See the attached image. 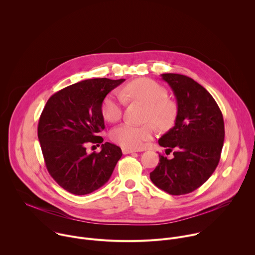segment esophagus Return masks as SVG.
Wrapping results in <instances>:
<instances>
[{
  "instance_id": "1",
  "label": "esophagus",
  "mask_w": 255,
  "mask_h": 255,
  "mask_svg": "<svg viewBox=\"0 0 255 255\" xmlns=\"http://www.w3.org/2000/svg\"><path fill=\"white\" fill-rule=\"evenodd\" d=\"M122 152H123V154H129V153H133V152H135V150H132V149H129V148H125V147H123V148H122Z\"/></svg>"
}]
</instances>
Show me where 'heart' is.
<instances>
[{"label": "heart", "mask_w": 255, "mask_h": 255, "mask_svg": "<svg viewBox=\"0 0 255 255\" xmlns=\"http://www.w3.org/2000/svg\"><path fill=\"white\" fill-rule=\"evenodd\" d=\"M123 95L146 106V121H152L163 130L173 126L177 117V106L167 98V91L162 85L151 79H137L126 85ZM123 106L124 99L121 94L110 93L102 103V115L109 122L118 121L123 113ZM154 132L155 128L152 123L144 125L124 123L111 130L110 138L125 148L139 149L144 146L145 142L153 138Z\"/></svg>", "instance_id": "obj_1"}]
</instances>
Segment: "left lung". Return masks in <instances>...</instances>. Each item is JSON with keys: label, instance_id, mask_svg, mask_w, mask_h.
Segmentation results:
<instances>
[{"label": "left lung", "instance_id": "1", "mask_svg": "<svg viewBox=\"0 0 255 255\" xmlns=\"http://www.w3.org/2000/svg\"><path fill=\"white\" fill-rule=\"evenodd\" d=\"M177 102L174 126L158 143L173 149V157L159 155L150 172L152 183L169 195L179 196L200 188L219 163L225 130L223 115L211 94L193 79L177 74L161 75Z\"/></svg>", "mask_w": 255, "mask_h": 255}]
</instances>
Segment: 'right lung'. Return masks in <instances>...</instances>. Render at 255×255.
Returning <instances> with one entry per match:
<instances>
[{"label":"right lung","mask_w":255,"mask_h":255,"mask_svg":"<svg viewBox=\"0 0 255 255\" xmlns=\"http://www.w3.org/2000/svg\"><path fill=\"white\" fill-rule=\"evenodd\" d=\"M125 80L91 79L52 95L40 115L38 139L52 178L74 195H88L104 186L122 156L115 144L87 152L88 143H102L105 123L101 107L106 96Z\"/></svg>","instance_id":"1"}]
</instances>
